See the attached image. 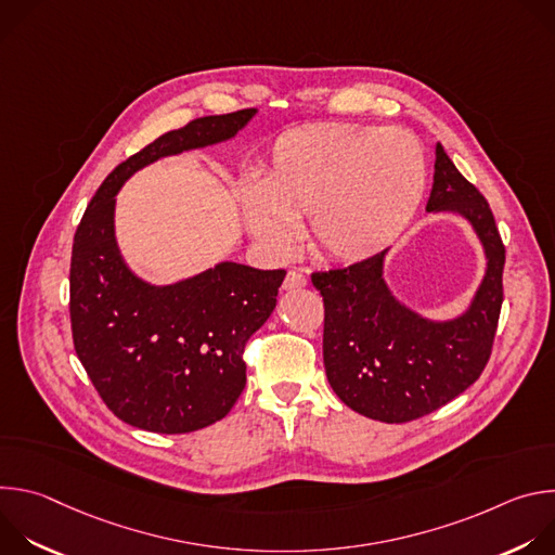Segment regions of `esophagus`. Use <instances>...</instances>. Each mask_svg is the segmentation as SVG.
<instances>
[{
    "label": "esophagus",
    "mask_w": 555,
    "mask_h": 555,
    "mask_svg": "<svg viewBox=\"0 0 555 555\" xmlns=\"http://www.w3.org/2000/svg\"><path fill=\"white\" fill-rule=\"evenodd\" d=\"M307 285V274L302 270H289L285 281H283V287L285 289H298V287H305Z\"/></svg>",
    "instance_id": "esophagus-1"
}]
</instances>
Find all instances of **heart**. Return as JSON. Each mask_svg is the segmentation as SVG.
Segmentation results:
<instances>
[{
	"label": "heart",
	"instance_id": "heart-1",
	"mask_svg": "<svg viewBox=\"0 0 555 555\" xmlns=\"http://www.w3.org/2000/svg\"><path fill=\"white\" fill-rule=\"evenodd\" d=\"M426 186L420 142L395 127L307 125L283 133L246 193L250 232L274 253L294 244L307 217L313 248L330 259L358 261L398 236Z\"/></svg>",
	"mask_w": 555,
	"mask_h": 555
}]
</instances>
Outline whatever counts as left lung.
<instances>
[{"label": "left lung", "mask_w": 555, "mask_h": 555, "mask_svg": "<svg viewBox=\"0 0 555 555\" xmlns=\"http://www.w3.org/2000/svg\"><path fill=\"white\" fill-rule=\"evenodd\" d=\"M426 208L461 212L486 246L488 274L461 319L430 323L395 300L382 279L384 253L311 272L325 305L327 379L349 409L384 424L420 420L477 382L499 327L505 268L501 232L481 191L459 173L441 144Z\"/></svg>", "instance_id": "1"}]
</instances>
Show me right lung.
I'll return each instance as SVG.
<instances>
[{
    "label": "right lung",
    "mask_w": 555,
    "mask_h": 555,
    "mask_svg": "<svg viewBox=\"0 0 555 555\" xmlns=\"http://www.w3.org/2000/svg\"><path fill=\"white\" fill-rule=\"evenodd\" d=\"M253 114L202 116L153 140L105 178L74 232V351L129 426L184 435L225 417L246 386V345L272 313L285 270L219 263L178 285H146L116 250L114 195L144 165L228 140Z\"/></svg>",
    "instance_id": "add662e5"
}]
</instances>
